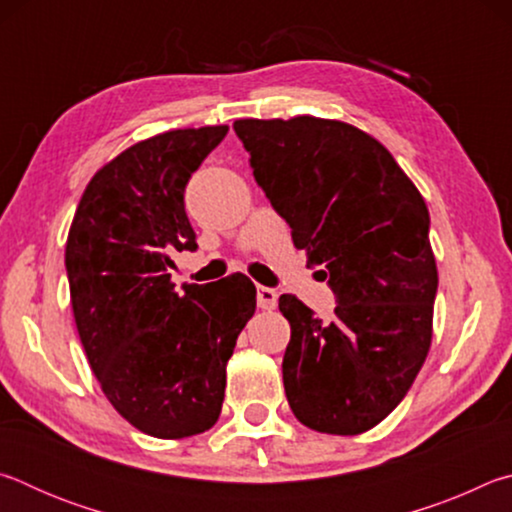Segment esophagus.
<instances>
[{"instance_id": "34e87169", "label": "esophagus", "mask_w": 512, "mask_h": 512, "mask_svg": "<svg viewBox=\"0 0 512 512\" xmlns=\"http://www.w3.org/2000/svg\"><path fill=\"white\" fill-rule=\"evenodd\" d=\"M257 305L262 309H275L277 291L271 287H257Z\"/></svg>"}]
</instances>
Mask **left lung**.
Masks as SVG:
<instances>
[{
    "instance_id": "8db88e82",
    "label": "left lung",
    "mask_w": 512,
    "mask_h": 512,
    "mask_svg": "<svg viewBox=\"0 0 512 512\" xmlns=\"http://www.w3.org/2000/svg\"><path fill=\"white\" fill-rule=\"evenodd\" d=\"M235 133L273 210L334 291L329 323L282 296V361L296 418L336 436L368 431L409 393L431 345L436 259L429 210L375 137L318 117L239 119Z\"/></svg>"
}]
</instances>
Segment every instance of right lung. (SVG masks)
Segmentation results:
<instances>
[{
	"label": "right lung",
	"instance_id": "obj_1",
	"mask_svg": "<svg viewBox=\"0 0 512 512\" xmlns=\"http://www.w3.org/2000/svg\"><path fill=\"white\" fill-rule=\"evenodd\" d=\"M228 126L183 128L131 146L94 173L65 248L72 309L101 391L155 438H187L219 420L225 363L255 314L235 273L171 284L173 250H196L185 187Z\"/></svg>",
	"mask_w": 512,
	"mask_h": 512
}]
</instances>
